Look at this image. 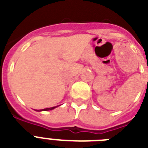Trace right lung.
Returning a JSON list of instances; mask_svg holds the SVG:
<instances>
[{"instance_id":"right-lung-1","label":"right lung","mask_w":148,"mask_h":148,"mask_svg":"<svg viewBox=\"0 0 148 148\" xmlns=\"http://www.w3.org/2000/svg\"><path fill=\"white\" fill-rule=\"evenodd\" d=\"M57 108V106L56 107H53V108H45V109H43V110H38V111H40V110H53L54 108Z\"/></svg>"}]
</instances>
